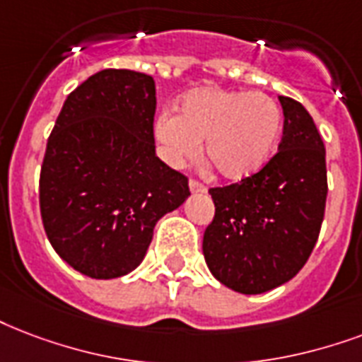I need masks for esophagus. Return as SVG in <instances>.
<instances>
[{"mask_svg":"<svg viewBox=\"0 0 362 362\" xmlns=\"http://www.w3.org/2000/svg\"><path fill=\"white\" fill-rule=\"evenodd\" d=\"M189 189H192L193 193H205L206 192V186L205 184H201L199 180H189Z\"/></svg>","mask_w":362,"mask_h":362,"instance_id":"1","label":"esophagus"}]
</instances>
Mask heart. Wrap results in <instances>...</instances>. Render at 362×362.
Masks as SVG:
<instances>
[{
  "mask_svg": "<svg viewBox=\"0 0 362 362\" xmlns=\"http://www.w3.org/2000/svg\"><path fill=\"white\" fill-rule=\"evenodd\" d=\"M283 131V112L264 93L197 89L178 104L176 115L156 121V136L169 161L193 159L205 142V163L224 180L255 176L269 161Z\"/></svg>",
  "mask_w": 362,
  "mask_h": 362,
  "instance_id": "obj_1",
  "label": "heart"
}]
</instances>
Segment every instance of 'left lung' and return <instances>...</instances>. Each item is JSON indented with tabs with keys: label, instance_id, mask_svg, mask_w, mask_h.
I'll return each instance as SVG.
<instances>
[{
	"label": "left lung",
	"instance_id": "left-lung-1",
	"mask_svg": "<svg viewBox=\"0 0 362 362\" xmlns=\"http://www.w3.org/2000/svg\"><path fill=\"white\" fill-rule=\"evenodd\" d=\"M279 151L255 176L211 187L214 218L203 255L222 285L262 294L291 281L310 258L327 205V151L308 110L288 96Z\"/></svg>",
	"mask_w": 362,
	"mask_h": 362
}]
</instances>
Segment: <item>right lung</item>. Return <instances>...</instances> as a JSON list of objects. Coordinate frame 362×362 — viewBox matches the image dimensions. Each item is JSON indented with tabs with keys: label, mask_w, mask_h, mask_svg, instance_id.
I'll use <instances>...</instances> for the list:
<instances>
[{
	"label": "right lung",
	"mask_w": 362,
	"mask_h": 362,
	"mask_svg": "<svg viewBox=\"0 0 362 362\" xmlns=\"http://www.w3.org/2000/svg\"><path fill=\"white\" fill-rule=\"evenodd\" d=\"M153 77L102 70L71 90L47 140L43 228L87 277L115 279L144 260L157 220L187 199V176L156 156Z\"/></svg>",
	"instance_id": "1"
}]
</instances>
